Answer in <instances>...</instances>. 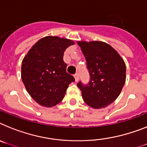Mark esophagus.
Listing matches in <instances>:
<instances>
[{
	"instance_id": "esophagus-1",
	"label": "esophagus",
	"mask_w": 147,
	"mask_h": 147,
	"mask_svg": "<svg viewBox=\"0 0 147 147\" xmlns=\"http://www.w3.org/2000/svg\"><path fill=\"white\" fill-rule=\"evenodd\" d=\"M74 76H75V79H76V81H78V80H79V73H78V72H77V73L75 74V75H74Z\"/></svg>"
}]
</instances>
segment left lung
<instances>
[{
  "label": "left lung",
  "instance_id": "obj_1",
  "mask_svg": "<svg viewBox=\"0 0 147 147\" xmlns=\"http://www.w3.org/2000/svg\"><path fill=\"white\" fill-rule=\"evenodd\" d=\"M87 62L90 81L77 84L86 104L105 108L119 96L125 81V64L111 46L103 42H78Z\"/></svg>",
  "mask_w": 147,
  "mask_h": 147
}]
</instances>
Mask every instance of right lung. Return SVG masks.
<instances>
[{
    "instance_id": "add662e5",
    "label": "right lung",
    "mask_w": 147,
    "mask_h": 147,
    "mask_svg": "<svg viewBox=\"0 0 147 147\" xmlns=\"http://www.w3.org/2000/svg\"><path fill=\"white\" fill-rule=\"evenodd\" d=\"M74 42L46 36L36 43L22 61V79L38 104L52 107L62 101L75 78L66 72L63 53Z\"/></svg>"
}]
</instances>
